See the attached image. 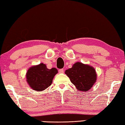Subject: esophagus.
Segmentation results:
<instances>
[{
	"label": "esophagus",
	"instance_id": "esophagus-1",
	"mask_svg": "<svg viewBox=\"0 0 125 125\" xmlns=\"http://www.w3.org/2000/svg\"><path fill=\"white\" fill-rule=\"evenodd\" d=\"M64 70L63 69H59V72L60 73H64Z\"/></svg>",
	"mask_w": 125,
	"mask_h": 125
}]
</instances>
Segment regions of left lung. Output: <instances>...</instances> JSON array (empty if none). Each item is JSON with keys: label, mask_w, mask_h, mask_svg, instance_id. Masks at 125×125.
<instances>
[{"label": "left lung", "mask_w": 125, "mask_h": 125, "mask_svg": "<svg viewBox=\"0 0 125 125\" xmlns=\"http://www.w3.org/2000/svg\"><path fill=\"white\" fill-rule=\"evenodd\" d=\"M65 73L78 91H87L96 82L97 75L93 66L77 62Z\"/></svg>", "instance_id": "1"}]
</instances>
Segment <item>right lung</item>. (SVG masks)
I'll return each mask as SVG.
<instances>
[{"label": "right lung", "mask_w": 125, "mask_h": 125, "mask_svg": "<svg viewBox=\"0 0 125 125\" xmlns=\"http://www.w3.org/2000/svg\"><path fill=\"white\" fill-rule=\"evenodd\" d=\"M58 72L55 68L49 69L46 65L41 63L32 66L26 73V81L30 87L34 90L41 91L51 86L53 77Z\"/></svg>", "instance_id": "obj_1"}]
</instances>
